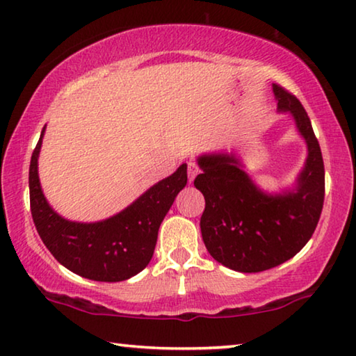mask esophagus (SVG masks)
Segmentation results:
<instances>
[{
	"label": "esophagus",
	"instance_id": "obj_1",
	"mask_svg": "<svg viewBox=\"0 0 356 356\" xmlns=\"http://www.w3.org/2000/svg\"><path fill=\"white\" fill-rule=\"evenodd\" d=\"M197 172H200V166H197L195 161H190V163H188V179H190V182L195 180V177L197 176Z\"/></svg>",
	"mask_w": 356,
	"mask_h": 356
}]
</instances>
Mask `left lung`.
Returning <instances> with one entry per match:
<instances>
[{
	"label": "left lung",
	"instance_id": "left-lung-1",
	"mask_svg": "<svg viewBox=\"0 0 356 356\" xmlns=\"http://www.w3.org/2000/svg\"><path fill=\"white\" fill-rule=\"evenodd\" d=\"M280 111H291L308 144V159L297 188L267 195L252 184L234 155L210 154L197 159L202 174L195 186L204 195L201 216L204 245L215 261L242 273H257L289 261L308 243L321 218L325 168L321 146L303 105L273 84Z\"/></svg>",
	"mask_w": 356,
	"mask_h": 356
}]
</instances>
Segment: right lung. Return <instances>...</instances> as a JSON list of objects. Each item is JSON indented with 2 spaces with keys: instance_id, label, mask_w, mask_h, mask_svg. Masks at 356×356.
Listing matches in <instances>:
<instances>
[{
  "instance_id": "1",
  "label": "right lung",
  "mask_w": 356,
  "mask_h": 356,
  "mask_svg": "<svg viewBox=\"0 0 356 356\" xmlns=\"http://www.w3.org/2000/svg\"><path fill=\"white\" fill-rule=\"evenodd\" d=\"M44 131L45 127L29 165V204L42 242L59 264L83 278L118 282L138 275L152 259L161 221L186 185V165L111 218L69 221L48 206L40 188L38 159Z\"/></svg>"
}]
</instances>
